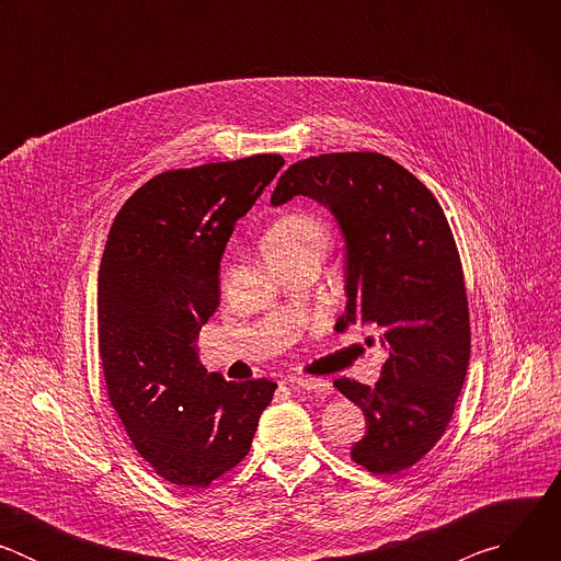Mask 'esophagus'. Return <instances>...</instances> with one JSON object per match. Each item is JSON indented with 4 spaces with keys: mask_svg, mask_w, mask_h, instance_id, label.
<instances>
[{
    "mask_svg": "<svg viewBox=\"0 0 561 561\" xmlns=\"http://www.w3.org/2000/svg\"><path fill=\"white\" fill-rule=\"evenodd\" d=\"M288 386L293 388H301V390H308V392H331V383L324 381V379H312V377H295V379H288Z\"/></svg>",
    "mask_w": 561,
    "mask_h": 561,
    "instance_id": "34e87169",
    "label": "esophagus"
}]
</instances>
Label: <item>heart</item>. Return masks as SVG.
Segmentation results:
<instances>
[{
	"label": "heart",
	"instance_id": "b5f03b06",
	"mask_svg": "<svg viewBox=\"0 0 561 561\" xmlns=\"http://www.w3.org/2000/svg\"><path fill=\"white\" fill-rule=\"evenodd\" d=\"M329 239L327 224L310 213H286L266 232V255L297 253L304 249H324Z\"/></svg>",
	"mask_w": 561,
	"mask_h": 561
}]
</instances>
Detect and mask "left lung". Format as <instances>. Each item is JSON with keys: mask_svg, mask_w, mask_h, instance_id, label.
Segmentation results:
<instances>
[{"mask_svg": "<svg viewBox=\"0 0 561 561\" xmlns=\"http://www.w3.org/2000/svg\"><path fill=\"white\" fill-rule=\"evenodd\" d=\"M295 195L327 206L346 242V312L335 331L377 324L388 348L375 386L340 377L364 411L353 461L375 474L417 463L444 435L470 359L459 253L435 195L379 152H327L293 164L271 204Z\"/></svg>", "mask_w": 561, "mask_h": 561, "instance_id": "8db88e82", "label": "left lung"}]
</instances>
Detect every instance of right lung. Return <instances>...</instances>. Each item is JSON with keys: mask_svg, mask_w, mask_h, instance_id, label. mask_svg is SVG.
<instances>
[{"mask_svg": "<svg viewBox=\"0 0 561 561\" xmlns=\"http://www.w3.org/2000/svg\"><path fill=\"white\" fill-rule=\"evenodd\" d=\"M282 167V154H253L167 171L111 226L98 282L108 399L137 453L171 484L206 489L242 461L277 388L206 373L195 342L219 306L234 221Z\"/></svg>", "mask_w": 561, "mask_h": 561, "instance_id": "right-lung-1", "label": "right lung"}]
</instances>
